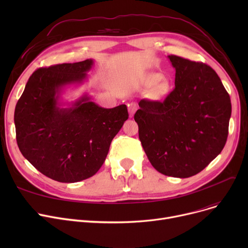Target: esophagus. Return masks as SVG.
Listing matches in <instances>:
<instances>
[{"label": "esophagus", "instance_id": "esophagus-1", "mask_svg": "<svg viewBox=\"0 0 248 248\" xmlns=\"http://www.w3.org/2000/svg\"><path fill=\"white\" fill-rule=\"evenodd\" d=\"M127 107H128L129 116L133 117V116H134V113H135V111L137 110V108H138L137 103H136V102H129V103L127 104Z\"/></svg>", "mask_w": 248, "mask_h": 248}]
</instances>
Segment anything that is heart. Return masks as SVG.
<instances>
[{"mask_svg": "<svg viewBox=\"0 0 248 248\" xmlns=\"http://www.w3.org/2000/svg\"><path fill=\"white\" fill-rule=\"evenodd\" d=\"M161 78H162V75L160 73H152L149 75V81L151 83H155L158 81ZM169 89H170V83H169L167 79H161L154 89L153 97L155 99L163 98L169 93Z\"/></svg>", "mask_w": 248, "mask_h": 248, "instance_id": "1", "label": "heart"}]
</instances>
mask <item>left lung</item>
Instances as JSON below:
<instances>
[{
    "label": "left lung",
    "instance_id": "left-lung-1",
    "mask_svg": "<svg viewBox=\"0 0 248 248\" xmlns=\"http://www.w3.org/2000/svg\"><path fill=\"white\" fill-rule=\"evenodd\" d=\"M175 88L164 101L141 99L135 113L139 138L158 172L189 178L223 150L231 101L217 73L205 63L169 55Z\"/></svg>",
    "mask_w": 248,
    "mask_h": 248
}]
</instances>
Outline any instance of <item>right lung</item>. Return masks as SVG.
Segmentation results:
<instances>
[{
	"label": "right lung",
	"instance_id": "right-lung-1",
	"mask_svg": "<svg viewBox=\"0 0 248 248\" xmlns=\"http://www.w3.org/2000/svg\"><path fill=\"white\" fill-rule=\"evenodd\" d=\"M93 64L86 59L37 69L16 104V139L22 155L39 172L62 183L93 176L128 119L125 104L103 108L87 95L60 108L61 89L82 83Z\"/></svg>",
	"mask_w": 248,
	"mask_h": 248
}]
</instances>
